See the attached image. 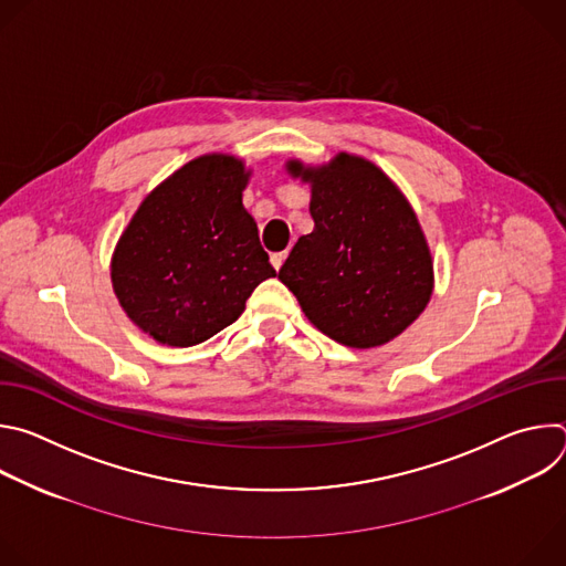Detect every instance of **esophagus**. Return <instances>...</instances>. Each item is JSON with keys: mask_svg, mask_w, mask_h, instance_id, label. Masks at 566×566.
Here are the masks:
<instances>
[{"mask_svg": "<svg viewBox=\"0 0 566 566\" xmlns=\"http://www.w3.org/2000/svg\"><path fill=\"white\" fill-rule=\"evenodd\" d=\"M284 260H286V251H284V253H273V255H271V264H273V269H275V271H280V269H282V264H284Z\"/></svg>", "mask_w": 566, "mask_h": 566, "instance_id": "obj_1", "label": "esophagus"}]
</instances>
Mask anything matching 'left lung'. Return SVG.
<instances>
[{
    "label": "left lung",
    "mask_w": 566,
    "mask_h": 566,
    "mask_svg": "<svg viewBox=\"0 0 566 566\" xmlns=\"http://www.w3.org/2000/svg\"><path fill=\"white\" fill-rule=\"evenodd\" d=\"M286 172L311 186L313 230L302 234L280 282L311 325L332 340L380 347L423 313L434 264L415 208L371 160L340 151L329 164L286 160Z\"/></svg>",
    "instance_id": "8db88e82"
}]
</instances>
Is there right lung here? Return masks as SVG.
<instances>
[{
  "instance_id": "obj_1",
  "label": "right lung",
  "mask_w": 566,
  "mask_h": 566,
  "mask_svg": "<svg viewBox=\"0 0 566 566\" xmlns=\"http://www.w3.org/2000/svg\"><path fill=\"white\" fill-rule=\"evenodd\" d=\"M251 170L203 154L138 206L112 255V286L134 325L168 347L199 345L241 315L275 277L255 219L241 203Z\"/></svg>"
}]
</instances>
